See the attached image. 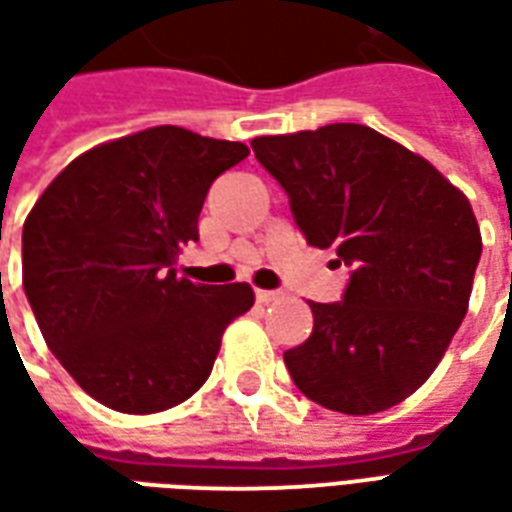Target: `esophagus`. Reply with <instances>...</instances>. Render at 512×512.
Listing matches in <instances>:
<instances>
[{"label":"esophagus","mask_w":512,"mask_h":512,"mask_svg":"<svg viewBox=\"0 0 512 512\" xmlns=\"http://www.w3.org/2000/svg\"><path fill=\"white\" fill-rule=\"evenodd\" d=\"M255 299L260 301V304H271V301L282 299V293H279V290H257Z\"/></svg>","instance_id":"esophagus-1"}]
</instances>
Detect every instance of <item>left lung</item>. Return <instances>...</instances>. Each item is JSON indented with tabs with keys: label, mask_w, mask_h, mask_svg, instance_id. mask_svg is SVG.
<instances>
[{
	"label": "left lung",
	"mask_w": 512,
	"mask_h": 512,
	"mask_svg": "<svg viewBox=\"0 0 512 512\" xmlns=\"http://www.w3.org/2000/svg\"><path fill=\"white\" fill-rule=\"evenodd\" d=\"M312 246L348 268L340 301L315 304L307 343L285 351L293 384L340 414H376L428 381L458 332L483 241L472 205L439 169L356 123L257 136Z\"/></svg>",
	"instance_id": "8db88e82"
}]
</instances>
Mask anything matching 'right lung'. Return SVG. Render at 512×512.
I'll return each instance as SVG.
<instances>
[{
  "mask_svg": "<svg viewBox=\"0 0 512 512\" xmlns=\"http://www.w3.org/2000/svg\"><path fill=\"white\" fill-rule=\"evenodd\" d=\"M249 147L158 126L73 158L24 222V293L73 381L123 414L183 403L211 376L244 282L178 277L211 183Z\"/></svg>",
  "mask_w": 512,
  "mask_h": 512,
  "instance_id": "add662e5",
  "label": "right lung"
}]
</instances>
